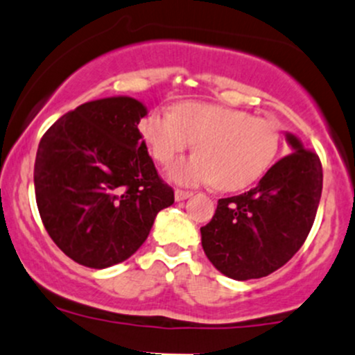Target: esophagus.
<instances>
[{"instance_id": "1", "label": "esophagus", "mask_w": 355, "mask_h": 355, "mask_svg": "<svg viewBox=\"0 0 355 355\" xmlns=\"http://www.w3.org/2000/svg\"><path fill=\"white\" fill-rule=\"evenodd\" d=\"M190 196H192V192H189V190H182V189L175 190V200H177V202L189 199Z\"/></svg>"}]
</instances>
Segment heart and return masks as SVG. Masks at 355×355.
Wrapping results in <instances>:
<instances>
[{"mask_svg": "<svg viewBox=\"0 0 355 355\" xmlns=\"http://www.w3.org/2000/svg\"><path fill=\"white\" fill-rule=\"evenodd\" d=\"M139 130L162 165H170L196 143L197 155L170 166V180L180 185L214 182L226 192L255 184L281 148V128L272 119L200 102L180 103L175 112L153 110Z\"/></svg>", "mask_w": 355, "mask_h": 355, "instance_id": "obj_1", "label": "heart"}]
</instances>
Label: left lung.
I'll return each mask as SVG.
<instances>
[{"label": "left lung", "instance_id": "obj_1", "mask_svg": "<svg viewBox=\"0 0 355 355\" xmlns=\"http://www.w3.org/2000/svg\"><path fill=\"white\" fill-rule=\"evenodd\" d=\"M293 153L279 159L259 185L218 200L211 223L200 227L207 259L234 281L260 279L289 262L315 221L323 189L316 153L286 132Z\"/></svg>", "mask_w": 355, "mask_h": 355}]
</instances>
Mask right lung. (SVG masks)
Masks as SVG:
<instances>
[{"label":"right lung","instance_id":"add662e5","mask_svg":"<svg viewBox=\"0 0 355 355\" xmlns=\"http://www.w3.org/2000/svg\"><path fill=\"white\" fill-rule=\"evenodd\" d=\"M148 109L130 96L93 100L62 115L40 139L35 199L55 245L80 266L107 268L146 241L173 204L141 136Z\"/></svg>","mask_w":355,"mask_h":355}]
</instances>
